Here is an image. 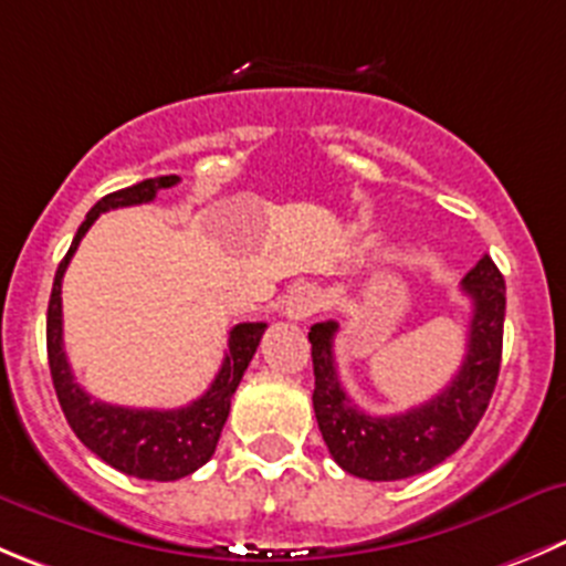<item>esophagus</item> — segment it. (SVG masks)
Here are the masks:
<instances>
[{
	"label": "esophagus",
	"instance_id": "34e87169",
	"mask_svg": "<svg viewBox=\"0 0 566 566\" xmlns=\"http://www.w3.org/2000/svg\"><path fill=\"white\" fill-rule=\"evenodd\" d=\"M324 307V293L313 284H298V287L290 290V295L284 298V318L290 321H307L310 315H315Z\"/></svg>",
	"mask_w": 566,
	"mask_h": 566
}]
</instances>
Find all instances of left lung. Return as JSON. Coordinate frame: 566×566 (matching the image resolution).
I'll return each instance as SVG.
<instances>
[{
    "mask_svg": "<svg viewBox=\"0 0 566 566\" xmlns=\"http://www.w3.org/2000/svg\"><path fill=\"white\" fill-rule=\"evenodd\" d=\"M461 293L472 301L461 368L430 402L399 416H371L348 399L335 366L337 321L310 329L315 419L332 458L348 474L363 480L413 478L461 450L483 419L503 360L505 321V282L491 256L463 276Z\"/></svg>",
    "mask_w": 566,
    "mask_h": 566,
    "instance_id": "left-lung-1",
    "label": "left lung"
}]
</instances>
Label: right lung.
<instances>
[{
	"instance_id": "right-lung-1",
	"label": "right lung",
	"mask_w": 566,
	"mask_h": 566,
	"mask_svg": "<svg viewBox=\"0 0 566 566\" xmlns=\"http://www.w3.org/2000/svg\"><path fill=\"white\" fill-rule=\"evenodd\" d=\"M181 181L178 176H158L134 184L128 189L105 195L92 206L86 220L77 229L75 240L69 245L66 256L57 265L55 282H52L50 310H46V357H50L52 385H55L57 402L75 436L86 443L97 458L108 467L130 474L139 480H181L203 467L220 441L226 419L231 410V396L256 352L262 332L268 324H237L229 332V352L223 357L218 377L209 385L200 399L178 410H139L119 408V405L97 402L77 385L75 374L69 368L66 352H63V313H61V282L69 268V259L81 245L83 234L92 229L94 220L103 211L119 209V206L150 203L158 189H170Z\"/></svg>"
}]
</instances>
